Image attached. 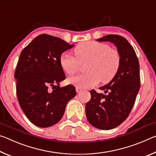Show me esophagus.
I'll use <instances>...</instances> for the list:
<instances>
[{"label":"esophagus","instance_id":"1","mask_svg":"<svg viewBox=\"0 0 156 156\" xmlns=\"http://www.w3.org/2000/svg\"><path fill=\"white\" fill-rule=\"evenodd\" d=\"M76 92H77V93H80V91H83V89H82L80 88V87H76Z\"/></svg>","mask_w":156,"mask_h":156}]
</instances>
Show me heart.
I'll use <instances>...</instances> for the list:
<instances>
[{
	"instance_id": "1",
	"label": "heart",
	"mask_w": 156,
	"mask_h": 156,
	"mask_svg": "<svg viewBox=\"0 0 156 156\" xmlns=\"http://www.w3.org/2000/svg\"><path fill=\"white\" fill-rule=\"evenodd\" d=\"M73 57L67 53L60 56V67L65 73L72 75L80 69V63L89 61L87 73L67 79L71 84L80 88H90L100 83H107L115 77L119 70L121 58L117 50L110 49L107 44L96 41H86L75 47Z\"/></svg>"
}]
</instances>
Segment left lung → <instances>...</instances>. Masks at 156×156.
Returning a JSON list of instances; mask_svg holds the SVG:
<instances>
[{"label":"left lung","mask_w":156,"mask_h":156,"mask_svg":"<svg viewBox=\"0 0 156 156\" xmlns=\"http://www.w3.org/2000/svg\"><path fill=\"white\" fill-rule=\"evenodd\" d=\"M97 41L114 44L121 58L119 70L115 77L100 87L106 94L92 89L91 100L85 107L87 119L92 126L109 130L124 122L133 107L140 87V65L133 47L124 37L110 34Z\"/></svg>","instance_id":"left-lung-1"}]
</instances>
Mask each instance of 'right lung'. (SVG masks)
<instances>
[{
    "mask_svg": "<svg viewBox=\"0 0 156 156\" xmlns=\"http://www.w3.org/2000/svg\"><path fill=\"white\" fill-rule=\"evenodd\" d=\"M73 46L58 37L41 34L20 53L14 74L18 102L30 122L39 127L58 122L67 102L76 95L74 86H59L65 79L60 57Z\"/></svg>",
    "mask_w": 156,
    "mask_h": 156,
    "instance_id": "obj_1",
    "label": "right lung"
}]
</instances>
